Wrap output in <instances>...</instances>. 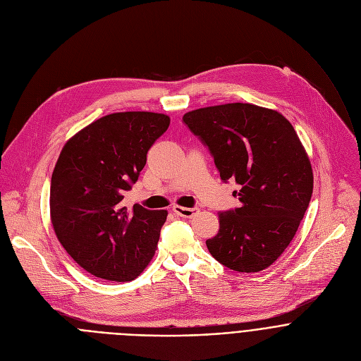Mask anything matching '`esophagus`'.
Returning <instances> with one entry per match:
<instances>
[{
    "instance_id": "34e87169",
    "label": "esophagus",
    "mask_w": 361,
    "mask_h": 361,
    "mask_svg": "<svg viewBox=\"0 0 361 361\" xmlns=\"http://www.w3.org/2000/svg\"><path fill=\"white\" fill-rule=\"evenodd\" d=\"M173 212L184 219H191L198 213V209H188V207H183V205H174Z\"/></svg>"
}]
</instances>
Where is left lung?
<instances>
[{
    "label": "left lung",
    "instance_id": "obj_1",
    "mask_svg": "<svg viewBox=\"0 0 361 361\" xmlns=\"http://www.w3.org/2000/svg\"><path fill=\"white\" fill-rule=\"evenodd\" d=\"M183 121L209 147L223 181L240 184L241 205L219 213L205 241L223 266L240 273L270 267L288 247L313 194V170L290 121L244 102L204 107Z\"/></svg>",
    "mask_w": 361,
    "mask_h": 361
}]
</instances>
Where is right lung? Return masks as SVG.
Returning <instances> with one entry per match:
<instances>
[{
  "instance_id": "add662e5",
  "label": "right lung",
  "mask_w": 361,
  "mask_h": 361,
  "mask_svg": "<svg viewBox=\"0 0 361 361\" xmlns=\"http://www.w3.org/2000/svg\"><path fill=\"white\" fill-rule=\"evenodd\" d=\"M169 126L166 114L114 113L80 130L60 152L51 177V223L73 260L98 279L131 281L157 250L169 213L138 204L127 209L123 200Z\"/></svg>"
}]
</instances>
